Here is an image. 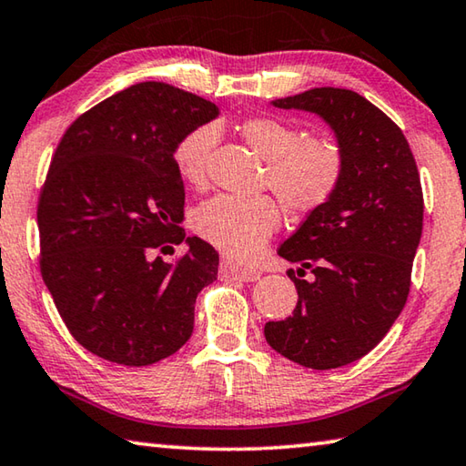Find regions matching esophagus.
<instances>
[{
    "mask_svg": "<svg viewBox=\"0 0 466 466\" xmlns=\"http://www.w3.org/2000/svg\"><path fill=\"white\" fill-rule=\"evenodd\" d=\"M220 272L228 276V279L241 280V282H256L259 279V270H256V268L233 264L228 262V259H223V264H220Z\"/></svg>",
    "mask_w": 466,
    "mask_h": 466,
    "instance_id": "esophagus-1",
    "label": "esophagus"
}]
</instances>
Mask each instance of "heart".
I'll use <instances>...</instances> for the list:
<instances>
[{
  "label": "heart",
  "instance_id": "heart-1",
  "mask_svg": "<svg viewBox=\"0 0 466 466\" xmlns=\"http://www.w3.org/2000/svg\"><path fill=\"white\" fill-rule=\"evenodd\" d=\"M239 133L268 161V184L295 212L321 208L338 192L346 171V155L331 137H305L303 130L272 116L243 120ZM217 130L198 127L179 138L174 163L187 186L207 182L208 157ZM280 225V208L270 196L220 194L200 204L194 227L200 238L225 254L246 258L264 246Z\"/></svg>",
  "mask_w": 466,
  "mask_h": 466
}]
</instances>
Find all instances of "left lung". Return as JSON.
<instances>
[{
  "mask_svg": "<svg viewBox=\"0 0 466 466\" xmlns=\"http://www.w3.org/2000/svg\"><path fill=\"white\" fill-rule=\"evenodd\" d=\"M303 110L331 128L346 155L338 192L309 212L279 256L299 264V303L268 321L266 341L289 360L331 370L360 360L403 311L421 239L423 194L405 135L352 89L315 87L270 102Z\"/></svg>",
  "mask_w": 466,
  "mask_h": 466,
  "instance_id": "1",
  "label": "left lung"
}]
</instances>
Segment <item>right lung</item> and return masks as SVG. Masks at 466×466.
<instances>
[{
    "label": "right lung",
    "instance_id": "right-lung-1",
    "mask_svg": "<svg viewBox=\"0 0 466 466\" xmlns=\"http://www.w3.org/2000/svg\"><path fill=\"white\" fill-rule=\"evenodd\" d=\"M218 116L200 96L159 81L106 97L63 135L38 200L40 272L81 346L122 366L176 354L218 254L186 238L174 149ZM184 240L177 263L154 256Z\"/></svg>",
    "mask_w": 466,
    "mask_h": 466
}]
</instances>
